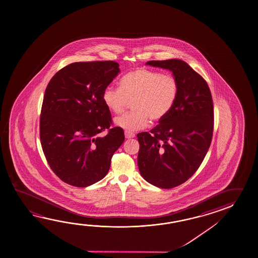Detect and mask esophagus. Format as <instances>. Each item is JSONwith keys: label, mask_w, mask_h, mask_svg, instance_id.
I'll return each mask as SVG.
<instances>
[{"label": "esophagus", "mask_w": 258, "mask_h": 258, "mask_svg": "<svg viewBox=\"0 0 258 258\" xmlns=\"http://www.w3.org/2000/svg\"><path fill=\"white\" fill-rule=\"evenodd\" d=\"M125 137L126 139H133L135 137V134L132 132H125Z\"/></svg>", "instance_id": "1"}]
</instances>
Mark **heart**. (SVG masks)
I'll list each match as a JSON object with an SVG mask.
<instances>
[{
  "label": "heart",
  "mask_w": 258,
  "mask_h": 258,
  "mask_svg": "<svg viewBox=\"0 0 258 258\" xmlns=\"http://www.w3.org/2000/svg\"><path fill=\"white\" fill-rule=\"evenodd\" d=\"M120 88L107 86L103 102L114 114H121L132 101L133 110L117 117L115 124L128 132L148 126L150 120L160 121L171 111L179 95V82L170 74L149 68L130 71L121 78Z\"/></svg>",
  "instance_id": "heart-1"
}]
</instances>
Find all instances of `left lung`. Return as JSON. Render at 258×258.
Masks as SVG:
<instances>
[{
	"instance_id": "obj_1",
	"label": "left lung",
	"mask_w": 258,
	"mask_h": 258,
	"mask_svg": "<svg viewBox=\"0 0 258 258\" xmlns=\"http://www.w3.org/2000/svg\"><path fill=\"white\" fill-rule=\"evenodd\" d=\"M146 64L172 72L179 95L171 111L151 132L139 133L138 166L149 183L162 189L179 186L194 175L209 150L214 104L204 78L180 59Z\"/></svg>"
}]
</instances>
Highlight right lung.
Instances as JSON below:
<instances>
[{
	"instance_id": "1",
	"label": "right lung",
	"mask_w": 258,
	"mask_h": 258,
	"mask_svg": "<svg viewBox=\"0 0 258 258\" xmlns=\"http://www.w3.org/2000/svg\"><path fill=\"white\" fill-rule=\"evenodd\" d=\"M114 61L78 62L48 83L40 117V141L50 168L61 180L88 187L107 175L115 151L125 140L112 124L104 89L119 73ZM106 128V137L99 133Z\"/></svg>"
}]
</instances>
